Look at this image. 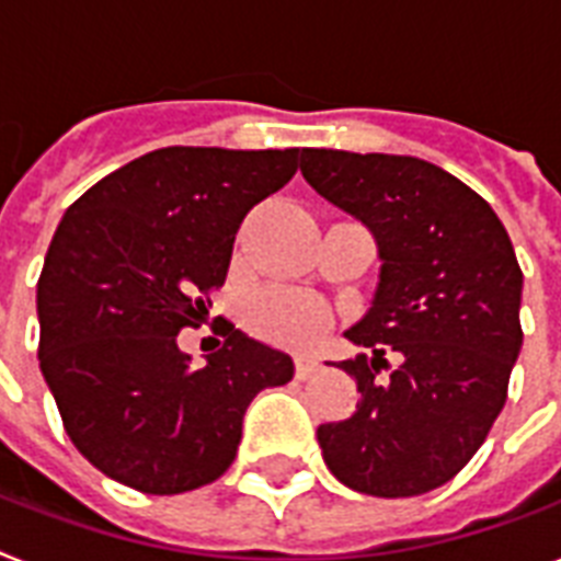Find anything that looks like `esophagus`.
<instances>
[{
    "instance_id": "1",
    "label": "esophagus",
    "mask_w": 561,
    "mask_h": 561,
    "mask_svg": "<svg viewBox=\"0 0 561 561\" xmlns=\"http://www.w3.org/2000/svg\"><path fill=\"white\" fill-rule=\"evenodd\" d=\"M317 371H320V363H317V359L313 357H296V377H299V380H308V377H313L317 375Z\"/></svg>"
}]
</instances>
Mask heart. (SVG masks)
Wrapping results in <instances>:
<instances>
[{"label":"heart","instance_id":"heart-1","mask_svg":"<svg viewBox=\"0 0 561 561\" xmlns=\"http://www.w3.org/2000/svg\"><path fill=\"white\" fill-rule=\"evenodd\" d=\"M248 325L259 336L288 345H308L325 331V305L294 290H265L250 299Z\"/></svg>","mask_w":561,"mask_h":561}]
</instances>
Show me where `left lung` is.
Returning a JSON list of instances; mask_svg holds the SVG:
<instances>
[{
	"label": "left lung",
	"instance_id": "1",
	"mask_svg": "<svg viewBox=\"0 0 561 561\" xmlns=\"http://www.w3.org/2000/svg\"><path fill=\"white\" fill-rule=\"evenodd\" d=\"M299 170L368 227L380 259L371 305L345 331L371 357L340 363L357 412L317 430L322 458L357 493H430L463 470L507 400L525 282L507 230L476 190L412 154L302 149Z\"/></svg>",
	"mask_w": 561,
	"mask_h": 561
}]
</instances>
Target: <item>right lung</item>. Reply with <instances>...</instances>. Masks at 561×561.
<instances>
[{
    "label": "right lung",
    "mask_w": 561,
    "mask_h": 561,
    "mask_svg": "<svg viewBox=\"0 0 561 561\" xmlns=\"http://www.w3.org/2000/svg\"><path fill=\"white\" fill-rule=\"evenodd\" d=\"M299 149L167 147L91 186L36 282L39 368L68 438L103 476L175 495L225 476L241 417L294 359L225 322L202 368L178 331L221 288L239 225L288 184Z\"/></svg>",
    "instance_id": "right-lung-1"
}]
</instances>
